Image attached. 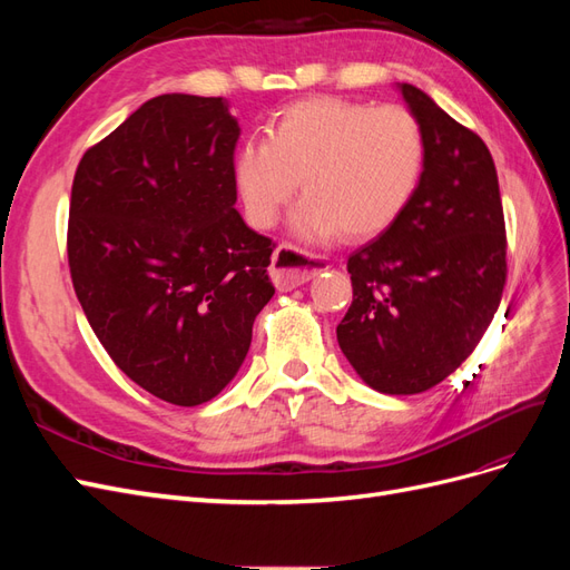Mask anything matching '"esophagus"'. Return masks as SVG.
Wrapping results in <instances>:
<instances>
[{
    "mask_svg": "<svg viewBox=\"0 0 570 570\" xmlns=\"http://www.w3.org/2000/svg\"><path fill=\"white\" fill-rule=\"evenodd\" d=\"M325 271V264L316 256H308L292 245L275 247L271 258V278L281 292H289Z\"/></svg>",
    "mask_w": 570,
    "mask_h": 570,
    "instance_id": "34e87169",
    "label": "esophagus"
}]
</instances>
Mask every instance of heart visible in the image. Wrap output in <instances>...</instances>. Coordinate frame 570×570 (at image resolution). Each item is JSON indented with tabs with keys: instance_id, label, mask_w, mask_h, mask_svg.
<instances>
[{
	"instance_id": "heart-1",
	"label": "heart",
	"mask_w": 570,
	"mask_h": 570,
	"mask_svg": "<svg viewBox=\"0 0 570 570\" xmlns=\"http://www.w3.org/2000/svg\"><path fill=\"white\" fill-rule=\"evenodd\" d=\"M425 140L402 107L312 97L285 107L266 140L237 149L233 180L254 228H271L299 180L289 230L302 243L368 239L394 226L421 185Z\"/></svg>"
}]
</instances>
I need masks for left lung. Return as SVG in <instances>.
Masks as SVG:
<instances>
[{
  "label": "left lung",
  "instance_id": "8db88e82",
  "mask_svg": "<svg viewBox=\"0 0 570 570\" xmlns=\"http://www.w3.org/2000/svg\"><path fill=\"white\" fill-rule=\"evenodd\" d=\"M425 140L406 212L347 258L354 299L337 342L383 394L442 383L478 347L507 283V230L492 154L416 85L396 82Z\"/></svg>",
  "mask_w": 570,
  "mask_h": 570
}]
</instances>
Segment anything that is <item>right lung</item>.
I'll return each instance as SVG.
<instances>
[{
	"mask_svg": "<svg viewBox=\"0 0 570 570\" xmlns=\"http://www.w3.org/2000/svg\"><path fill=\"white\" fill-rule=\"evenodd\" d=\"M228 99L159 95L78 164L68 266L97 340L132 383L178 406L214 400L271 302V239L235 209Z\"/></svg>",
	"mask_w": 570,
	"mask_h": 570,
	"instance_id": "add662e5",
	"label": "right lung"
}]
</instances>
